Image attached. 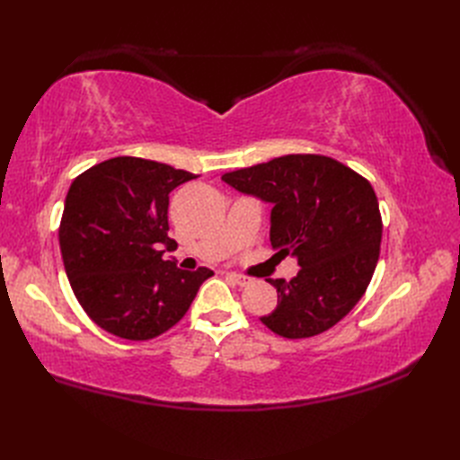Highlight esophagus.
I'll use <instances>...</instances> for the list:
<instances>
[{
  "instance_id": "1",
  "label": "esophagus",
  "mask_w": 460,
  "mask_h": 460,
  "mask_svg": "<svg viewBox=\"0 0 460 460\" xmlns=\"http://www.w3.org/2000/svg\"><path fill=\"white\" fill-rule=\"evenodd\" d=\"M226 280H230V282L235 284V286H242V288L252 284V280H249V278L240 276V274H235V272H226Z\"/></svg>"
}]
</instances>
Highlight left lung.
<instances>
[{
	"label": "left lung",
	"instance_id": "8db88e82",
	"mask_svg": "<svg viewBox=\"0 0 460 460\" xmlns=\"http://www.w3.org/2000/svg\"><path fill=\"white\" fill-rule=\"evenodd\" d=\"M222 180L272 205L270 243L301 267L289 282L269 280L278 305L261 323L288 340L338 324L363 297L380 257L382 217L368 180L311 153L276 157Z\"/></svg>",
	"mask_w": 460,
	"mask_h": 460
}]
</instances>
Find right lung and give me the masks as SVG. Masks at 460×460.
Returning a JSON list of instances; mask_svg holds the SVG:
<instances>
[{
	"mask_svg": "<svg viewBox=\"0 0 460 460\" xmlns=\"http://www.w3.org/2000/svg\"><path fill=\"white\" fill-rule=\"evenodd\" d=\"M196 174L115 157L75 178L59 226L68 282L93 323L122 340L161 336L182 318L213 270H182L171 249L169 193Z\"/></svg>",
	"mask_w": 460,
	"mask_h": 460,
	"instance_id": "add662e5",
	"label": "right lung"
}]
</instances>
